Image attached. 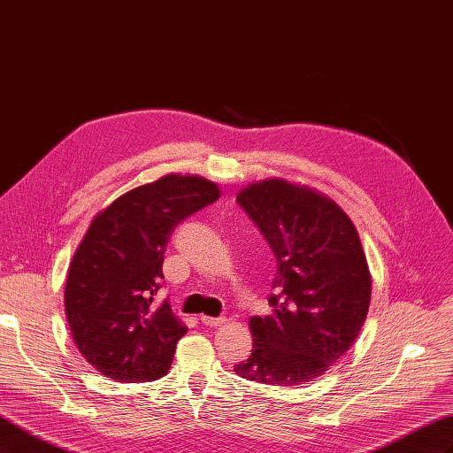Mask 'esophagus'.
Wrapping results in <instances>:
<instances>
[{
    "label": "esophagus",
    "mask_w": 453,
    "mask_h": 453,
    "mask_svg": "<svg viewBox=\"0 0 453 453\" xmlns=\"http://www.w3.org/2000/svg\"><path fill=\"white\" fill-rule=\"evenodd\" d=\"M200 321L205 326H219V325L225 323V318H208V315H202Z\"/></svg>",
    "instance_id": "obj_1"
}]
</instances>
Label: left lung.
Wrapping results in <instances>:
<instances>
[{
  "label": "left lung",
  "mask_w": 453,
  "mask_h": 453,
  "mask_svg": "<svg viewBox=\"0 0 453 453\" xmlns=\"http://www.w3.org/2000/svg\"><path fill=\"white\" fill-rule=\"evenodd\" d=\"M238 203L276 257L266 318L250 319L253 349L234 365L245 380L300 386L319 378L359 336L370 306V272L351 219L308 187L266 180Z\"/></svg>",
  "instance_id": "8db88e82"
}]
</instances>
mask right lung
<instances>
[{
    "label": "right lung",
    "mask_w": 453,
    "mask_h": 453,
    "mask_svg": "<svg viewBox=\"0 0 453 453\" xmlns=\"http://www.w3.org/2000/svg\"><path fill=\"white\" fill-rule=\"evenodd\" d=\"M219 198L200 175L168 173L92 219L67 272L64 306L81 355L117 381L166 376L187 326L155 303L173 228Z\"/></svg>",
    "instance_id": "1"
}]
</instances>
